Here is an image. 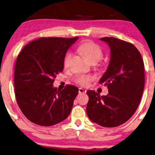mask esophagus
<instances>
[{
	"label": "esophagus",
	"mask_w": 155,
	"mask_h": 155,
	"mask_svg": "<svg viewBox=\"0 0 155 155\" xmlns=\"http://www.w3.org/2000/svg\"><path fill=\"white\" fill-rule=\"evenodd\" d=\"M86 92H87V91H86L85 89H82V88H79V94H84V93H86Z\"/></svg>",
	"instance_id": "obj_1"
}]
</instances>
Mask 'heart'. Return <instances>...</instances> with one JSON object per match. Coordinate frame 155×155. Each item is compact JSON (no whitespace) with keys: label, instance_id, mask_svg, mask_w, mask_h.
I'll return each instance as SVG.
<instances>
[{"label":"heart","instance_id":"heart-1","mask_svg":"<svg viewBox=\"0 0 155 155\" xmlns=\"http://www.w3.org/2000/svg\"><path fill=\"white\" fill-rule=\"evenodd\" d=\"M78 51L84 56L91 63H97L101 59L103 56L101 48L98 45L91 41H87L80 44L77 48ZM72 57L71 53H67L64 59V67L67 68L69 66L70 61ZM94 79L91 75H80L76 78V82L81 86H88L89 82Z\"/></svg>","mask_w":155,"mask_h":155}]
</instances>
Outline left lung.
<instances>
[{"label":"left lung","instance_id":"8db88e82","mask_svg":"<svg viewBox=\"0 0 155 155\" xmlns=\"http://www.w3.org/2000/svg\"><path fill=\"white\" fill-rule=\"evenodd\" d=\"M109 45L110 61L99 83L108 88V94L87 91L88 117L104 127L124 124L134 114L140 103L144 87V66L134 45L114 37L100 38Z\"/></svg>","mask_w":155,"mask_h":155}]
</instances>
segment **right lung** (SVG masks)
Returning a JSON list of instances; mask_svg holds the SVG:
<instances>
[{
  "instance_id": "add662e5",
  "label": "right lung",
  "mask_w": 155,
  "mask_h": 155,
  "mask_svg": "<svg viewBox=\"0 0 155 155\" xmlns=\"http://www.w3.org/2000/svg\"><path fill=\"white\" fill-rule=\"evenodd\" d=\"M73 38H40L27 44L18 56L14 87L16 101L25 117L40 126H52L67 118L79 89L67 85L57 91L53 84L63 71L64 59Z\"/></svg>"
}]
</instances>
